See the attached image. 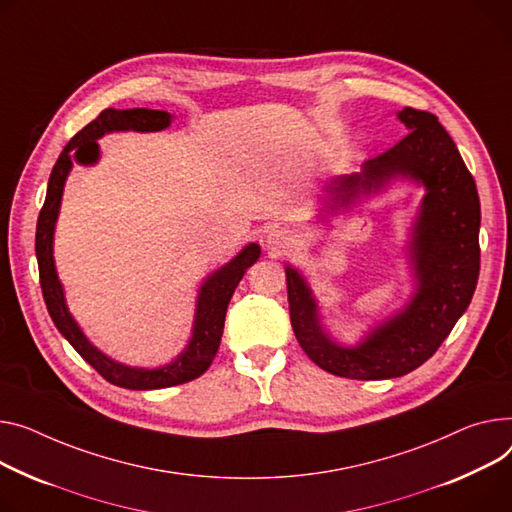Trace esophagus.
I'll return each mask as SVG.
<instances>
[{
  "label": "esophagus",
  "mask_w": 512,
  "mask_h": 512,
  "mask_svg": "<svg viewBox=\"0 0 512 512\" xmlns=\"http://www.w3.org/2000/svg\"><path fill=\"white\" fill-rule=\"evenodd\" d=\"M263 247L269 251V255L278 257L292 247V238L284 230L274 228V230H269L267 236L263 238Z\"/></svg>",
  "instance_id": "esophagus-1"
}]
</instances>
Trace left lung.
Returning <instances> with one entry per match:
<instances>
[{
  "mask_svg": "<svg viewBox=\"0 0 512 512\" xmlns=\"http://www.w3.org/2000/svg\"><path fill=\"white\" fill-rule=\"evenodd\" d=\"M397 119L410 133L366 160L360 173L335 177L325 189V212L350 208L397 179L424 187L407 243L416 280L412 298L356 346H342L325 331L309 282L286 265L290 321L300 348L319 368L344 379H395L422 366L467 311L480 276V197L455 142L432 113L405 107Z\"/></svg>",
  "mask_w": 512,
  "mask_h": 512,
  "instance_id": "left-lung-1",
  "label": "left lung"
}]
</instances>
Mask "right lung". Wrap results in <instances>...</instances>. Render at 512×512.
Segmentation results:
<instances>
[{
    "label": "right lung",
    "instance_id": "obj_1",
    "mask_svg": "<svg viewBox=\"0 0 512 512\" xmlns=\"http://www.w3.org/2000/svg\"><path fill=\"white\" fill-rule=\"evenodd\" d=\"M170 121H173V115L166 111L105 109L82 131H78L70 140V144L63 148L51 170L45 206L37 222V243H34V247H37L43 298L59 333L74 346V350L100 374L102 379H107L117 387L133 391H150L183 385L201 377V374L210 368L220 348L226 309L234 294V288L243 280L245 271L261 255V247L257 243H249L234 259H230L226 265H222L214 274L203 280L197 292L189 344L173 362L162 364L158 368L127 366L123 362L109 358L105 352H100L96 346L90 344V339L84 335L78 321L72 317L70 309H67L65 292L59 282L53 259L55 224L59 218L61 195L67 175H70L74 162L84 166L98 162L100 148L96 140H100L102 135L113 131H162L170 125Z\"/></svg>",
    "mask_w": 512,
    "mask_h": 512
}]
</instances>
